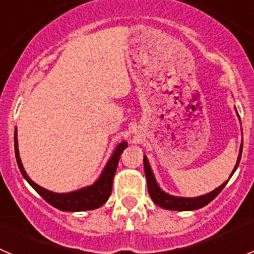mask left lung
<instances>
[{"label": "left lung", "mask_w": 254, "mask_h": 254, "mask_svg": "<svg viewBox=\"0 0 254 254\" xmlns=\"http://www.w3.org/2000/svg\"><path fill=\"white\" fill-rule=\"evenodd\" d=\"M237 111V108H235ZM238 114V112H237ZM242 150H243V141H242L241 149H239V155H238V160L235 164L234 169H233L232 174L229 178H232V176L234 174V172L237 170L238 165H239V161H241L242 156ZM143 168H145V176H146L147 181V190H149V193L151 199L155 203L160 207L165 208V210H173V211H192V210H198V208L203 207V206L208 205V203L217 196V194L223 190V188L225 187L226 183L229 182V179L226 182H224L223 185L219 186L217 188H215L214 190H211L208 193L202 194V196L197 197H178L173 196V194L167 193L164 192L160 187H159L158 182L155 179L154 173H152L151 167H150V163L147 160V158L143 155Z\"/></svg>", "instance_id": "obj_1"}]
</instances>
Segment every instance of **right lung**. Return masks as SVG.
Here are the masks:
<instances>
[{
    "mask_svg": "<svg viewBox=\"0 0 254 254\" xmlns=\"http://www.w3.org/2000/svg\"><path fill=\"white\" fill-rule=\"evenodd\" d=\"M126 147H127L126 141H122V142L117 145L113 154L111 155L109 160L105 164L102 174L99 176V178L94 182L93 185L87 186V187H82L80 190H72V192H67V193H56V192H52V190H48L46 188L38 186L26 174L25 169L22 167L21 159H20L17 132L15 129V156H16L17 165H19V169L21 172L22 177L26 179V182L37 190L40 196L46 199L49 205H52L53 207L58 208L61 211L76 212V211L95 210V208L104 205L112 193V186H113V178L114 174H116L117 165H118V161H120L121 154H122Z\"/></svg>",
    "mask_w": 254,
    "mask_h": 254,
    "instance_id": "1",
    "label": "right lung"
}]
</instances>
